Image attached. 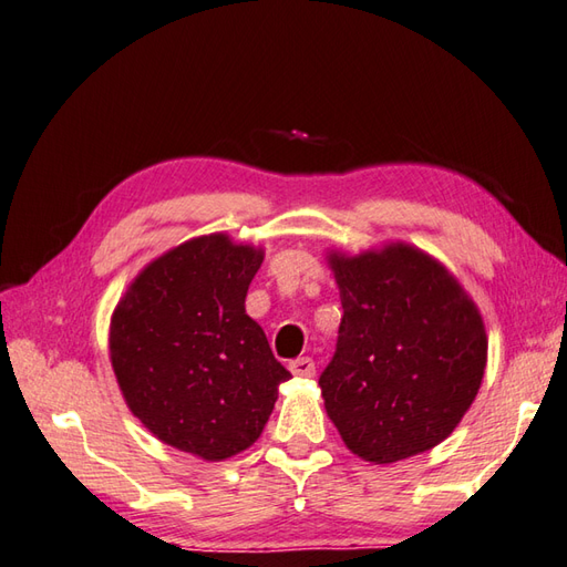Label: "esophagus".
Instances as JSON below:
<instances>
[{"label":"esophagus","mask_w":567,"mask_h":567,"mask_svg":"<svg viewBox=\"0 0 567 567\" xmlns=\"http://www.w3.org/2000/svg\"><path fill=\"white\" fill-rule=\"evenodd\" d=\"M288 369H291V373L298 375V379H312V375H316V363L308 357H298L296 361L288 363Z\"/></svg>","instance_id":"esophagus-1"}]
</instances>
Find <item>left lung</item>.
<instances>
[{
    "label": "left lung",
    "instance_id": "left-lung-1",
    "mask_svg": "<svg viewBox=\"0 0 567 567\" xmlns=\"http://www.w3.org/2000/svg\"><path fill=\"white\" fill-rule=\"evenodd\" d=\"M342 298L327 417L351 454L388 465L442 444L481 390V310L442 261L408 243L327 251Z\"/></svg>",
    "mask_w": 567,
    "mask_h": 567
}]
</instances>
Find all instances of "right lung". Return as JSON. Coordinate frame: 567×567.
Listing matches in <instances>:
<instances>
[{"label":"right lung","mask_w":567,"mask_h":567,"mask_svg":"<svg viewBox=\"0 0 567 567\" xmlns=\"http://www.w3.org/2000/svg\"><path fill=\"white\" fill-rule=\"evenodd\" d=\"M261 261V247L228 233L192 237L143 267L113 308L121 395L162 444L225 461L261 436L291 379L245 310Z\"/></svg>","instance_id":"obj_1"}]
</instances>
